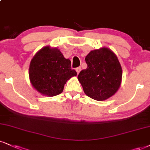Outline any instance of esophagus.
I'll return each instance as SVG.
<instances>
[{
  "label": "esophagus",
  "mask_w": 150,
  "mask_h": 150,
  "mask_svg": "<svg viewBox=\"0 0 150 150\" xmlns=\"http://www.w3.org/2000/svg\"><path fill=\"white\" fill-rule=\"evenodd\" d=\"M81 67H77L76 69V72H77V74H79V72L81 71Z\"/></svg>",
  "instance_id": "esophagus-1"
}]
</instances>
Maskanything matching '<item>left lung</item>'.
I'll return each instance as SVG.
<instances>
[{
    "mask_svg": "<svg viewBox=\"0 0 150 150\" xmlns=\"http://www.w3.org/2000/svg\"><path fill=\"white\" fill-rule=\"evenodd\" d=\"M87 69L82 70L78 80L85 94L97 101L111 97L119 90L122 69L117 55L106 47L93 50L86 55Z\"/></svg>",
    "mask_w": 150,
    "mask_h": 150,
    "instance_id": "1",
    "label": "left lung"
}]
</instances>
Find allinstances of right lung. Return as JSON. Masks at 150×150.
Returning a JSON list of instances; mask_svg holds the SVG:
<instances>
[{"label":"right lung","mask_w":150,"mask_h":150,"mask_svg":"<svg viewBox=\"0 0 150 150\" xmlns=\"http://www.w3.org/2000/svg\"><path fill=\"white\" fill-rule=\"evenodd\" d=\"M31 86L42 95L53 97L62 93L64 84L77 75L71 69V61L60 49L44 47L33 56L29 66Z\"/></svg>","instance_id":"add662e5"}]
</instances>
